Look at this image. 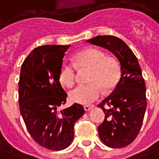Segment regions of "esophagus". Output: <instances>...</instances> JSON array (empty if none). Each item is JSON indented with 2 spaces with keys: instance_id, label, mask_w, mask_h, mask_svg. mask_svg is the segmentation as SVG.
Masks as SVG:
<instances>
[{
  "instance_id": "34e87169",
  "label": "esophagus",
  "mask_w": 159,
  "mask_h": 159,
  "mask_svg": "<svg viewBox=\"0 0 159 159\" xmlns=\"http://www.w3.org/2000/svg\"><path fill=\"white\" fill-rule=\"evenodd\" d=\"M93 107H94V106H89V105H86V106H84V109H85V111H89L91 110Z\"/></svg>"
}]
</instances>
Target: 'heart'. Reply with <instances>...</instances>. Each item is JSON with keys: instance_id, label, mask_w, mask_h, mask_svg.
Returning a JSON list of instances; mask_svg holds the SVG:
<instances>
[{"instance_id": "1", "label": "heart", "mask_w": 159, "mask_h": 159, "mask_svg": "<svg viewBox=\"0 0 159 159\" xmlns=\"http://www.w3.org/2000/svg\"><path fill=\"white\" fill-rule=\"evenodd\" d=\"M74 64L64 61L58 70V81L64 87L70 88L75 83L76 68L90 69L85 85H78L69 93L73 102L87 105L95 102L105 91L112 90L117 86L120 79L121 69L114 57H107L102 51L96 48H87L76 52Z\"/></svg>"}]
</instances>
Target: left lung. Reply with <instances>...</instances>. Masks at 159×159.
I'll list each match as a JSON object with an SVG mask.
<instances>
[{
    "instance_id": "1",
    "label": "left lung",
    "mask_w": 159,
    "mask_h": 159,
    "mask_svg": "<svg viewBox=\"0 0 159 159\" xmlns=\"http://www.w3.org/2000/svg\"><path fill=\"white\" fill-rule=\"evenodd\" d=\"M88 42L109 50L120 61V82L112 94L98 104L105 114L98 133L108 147H125L136 139L145 116L146 95L141 69L133 51L119 38L96 36Z\"/></svg>"
}]
</instances>
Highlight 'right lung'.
<instances>
[{
	"instance_id": "1",
	"label": "right lung",
	"mask_w": 159,
	"mask_h": 159,
	"mask_svg": "<svg viewBox=\"0 0 159 159\" xmlns=\"http://www.w3.org/2000/svg\"><path fill=\"white\" fill-rule=\"evenodd\" d=\"M70 45H41L23 62L19 81L20 110L30 135L46 149L67 148L74 138V125L84 114L75 103L60 110L67 94L58 81V70Z\"/></svg>"
}]
</instances>
